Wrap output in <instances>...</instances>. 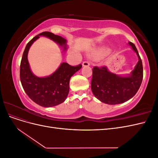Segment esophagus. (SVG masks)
I'll return each mask as SVG.
<instances>
[{"label":"esophagus","instance_id":"34e87169","mask_svg":"<svg viewBox=\"0 0 158 158\" xmlns=\"http://www.w3.org/2000/svg\"><path fill=\"white\" fill-rule=\"evenodd\" d=\"M89 63L88 61H84L83 63H82V65L84 66H89Z\"/></svg>","mask_w":158,"mask_h":158}]
</instances>
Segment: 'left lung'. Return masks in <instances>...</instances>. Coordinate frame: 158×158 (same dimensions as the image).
<instances>
[{
	"instance_id": "1",
	"label": "left lung",
	"mask_w": 158,
	"mask_h": 158,
	"mask_svg": "<svg viewBox=\"0 0 158 158\" xmlns=\"http://www.w3.org/2000/svg\"><path fill=\"white\" fill-rule=\"evenodd\" d=\"M132 49L136 52L138 62L130 76L121 77L113 74L106 66H94L91 88L94 95L102 102L116 105L132 98L139 89L143 78V66L140 56L135 44L129 41Z\"/></svg>"
}]
</instances>
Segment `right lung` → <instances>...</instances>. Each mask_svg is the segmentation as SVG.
I'll list each match as a JSON object with an SVG mask.
<instances>
[{"mask_svg": "<svg viewBox=\"0 0 158 158\" xmlns=\"http://www.w3.org/2000/svg\"><path fill=\"white\" fill-rule=\"evenodd\" d=\"M40 35H44L63 45L66 49V41L62 37L49 31H44L34 37L27 43L23 51L20 68V76L22 87L29 98L41 106L53 107L64 102L69 92V82L71 76L82 68V65L71 66L63 63L59 68L49 76L37 77L33 74L27 60V53L30 46Z\"/></svg>", "mask_w": 158, "mask_h": 158, "instance_id": "1", "label": "right lung"}]
</instances>
